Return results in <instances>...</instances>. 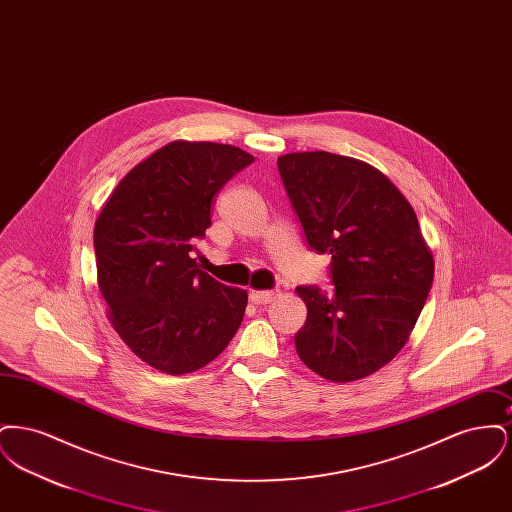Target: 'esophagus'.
I'll use <instances>...</instances> for the list:
<instances>
[{
    "label": "esophagus",
    "mask_w": 512,
    "mask_h": 512,
    "mask_svg": "<svg viewBox=\"0 0 512 512\" xmlns=\"http://www.w3.org/2000/svg\"><path fill=\"white\" fill-rule=\"evenodd\" d=\"M280 295L278 290H265V292H251V301L253 303H257V305H267V303H272L276 297Z\"/></svg>",
    "instance_id": "34e87169"
}]
</instances>
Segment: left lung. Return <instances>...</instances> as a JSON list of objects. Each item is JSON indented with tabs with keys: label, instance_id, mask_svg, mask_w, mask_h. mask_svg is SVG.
I'll return each mask as SVG.
<instances>
[{
	"label": "left lung",
	"instance_id": "obj_1",
	"mask_svg": "<svg viewBox=\"0 0 512 512\" xmlns=\"http://www.w3.org/2000/svg\"><path fill=\"white\" fill-rule=\"evenodd\" d=\"M278 171L307 244L332 257V292L297 288L307 305L297 355L326 380L365 378L401 351L432 290L434 259L414 209L382 172L351 157L288 153Z\"/></svg>",
	"mask_w": 512,
	"mask_h": 512
}]
</instances>
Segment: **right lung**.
<instances>
[{
    "instance_id": "add662e5",
    "label": "right lung",
    "mask_w": 512,
    "mask_h": 512,
    "mask_svg": "<svg viewBox=\"0 0 512 512\" xmlns=\"http://www.w3.org/2000/svg\"><path fill=\"white\" fill-rule=\"evenodd\" d=\"M251 163L240 147L172 142L128 172L99 213V290L117 334L157 370L211 363L242 324L247 293L199 270L194 253L215 195Z\"/></svg>"
}]
</instances>
